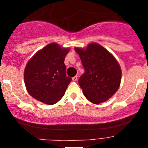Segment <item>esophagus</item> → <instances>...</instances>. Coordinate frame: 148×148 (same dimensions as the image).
<instances>
[{"label":"esophagus","mask_w":148,"mask_h":148,"mask_svg":"<svg viewBox=\"0 0 148 148\" xmlns=\"http://www.w3.org/2000/svg\"><path fill=\"white\" fill-rule=\"evenodd\" d=\"M72 80L74 82H77V76H74V77H72Z\"/></svg>","instance_id":"1"}]
</instances>
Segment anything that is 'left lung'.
I'll return each instance as SVG.
<instances>
[{
    "mask_svg": "<svg viewBox=\"0 0 148 148\" xmlns=\"http://www.w3.org/2000/svg\"><path fill=\"white\" fill-rule=\"evenodd\" d=\"M84 73L79 84L85 97L94 104L105 102L117 91L122 73L114 56L102 46L92 43L86 49L75 48Z\"/></svg>",
    "mask_w": 148,
    "mask_h": 148,
    "instance_id": "obj_1",
    "label": "left lung"
}]
</instances>
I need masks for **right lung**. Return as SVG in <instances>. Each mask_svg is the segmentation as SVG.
Wrapping results in <instances>:
<instances>
[{"mask_svg": "<svg viewBox=\"0 0 148 148\" xmlns=\"http://www.w3.org/2000/svg\"><path fill=\"white\" fill-rule=\"evenodd\" d=\"M69 49L48 44L28 62L24 71L26 89L36 100L47 104L59 102L71 78L66 73L64 59Z\"/></svg>", "mask_w": 148, "mask_h": 148, "instance_id": "add662e5", "label": "right lung"}]
</instances>
